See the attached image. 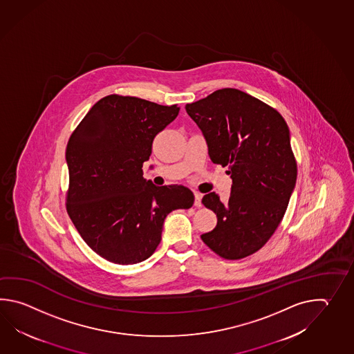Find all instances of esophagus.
<instances>
[{
  "label": "esophagus",
  "instance_id": "obj_1",
  "mask_svg": "<svg viewBox=\"0 0 354 354\" xmlns=\"http://www.w3.org/2000/svg\"><path fill=\"white\" fill-rule=\"evenodd\" d=\"M201 198H203V195L201 194H198V192H195V206L196 207H201Z\"/></svg>",
  "mask_w": 354,
  "mask_h": 354
}]
</instances>
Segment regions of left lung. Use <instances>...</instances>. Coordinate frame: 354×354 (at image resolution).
Wrapping results in <instances>:
<instances>
[{
  "label": "left lung",
  "instance_id": "1",
  "mask_svg": "<svg viewBox=\"0 0 354 354\" xmlns=\"http://www.w3.org/2000/svg\"><path fill=\"white\" fill-rule=\"evenodd\" d=\"M201 129L215 165L229 167L227 203L210 192L203 203L216 214L201 239L218 256L241 259L263 247L279 225L294 192L297 166L281 113L236 88L215 91L186 105Z\"/></svg>",
  "mask_w": 354,
  "mask_h": 354
}]
</instances>
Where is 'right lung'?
Segmentation results:
<instances>
[{
	"mask_svg": "<svg viewBox=\"0 0 354 354\" xmlns=\"http://www.w3.org/2000/svg\"><path fill=\"white\" fill-rule=\"evenodd\" d=\"M178 113L177 105L110 95L92 106L68 140V215L87 245L109 262L148 259L167 215L194 205L189 188L158 187L143 178L154 138Z\"/></svg>",
	"mask_w": 354,
	"mask_h": 354,
	"instance_id": "right-lung-1",
	"label": "right lung"
}]
</instances>
